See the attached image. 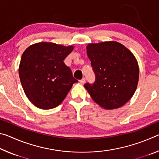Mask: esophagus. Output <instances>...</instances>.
<instances>
[{
    "mask_svg": "<svg viewBox=\"0 0 159 159\" xmlns=\"http://www.w3.org/2000/svg\"><path fill=\"white\" fill-rule=\"evenodd\" d=\"M79 81L80 83H81V84H84V83H85V78H83V79H82L81 80H80Z\"/></svg>",
    "mask_w": 159,
    "mask_h": 159,
    "instance_id": "1",
    "label": "esophagus"
}]
</instances>
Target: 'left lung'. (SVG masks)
Listing matches in <instances>:
<instances>
[{
  "mask_svg": "<svg viewBox=\"0 0 159 159\" xmlns=\"http://www.w3.org/2000/svg\"><path fill=\"white\" fill-rule=\"evenodd\" d=\"M87 55L95 74L93 84L84 87L98 105L118 109L133 96L139 80V66L130 50L116 41L89 43Z\"/></svg>",
  "mask_w": 159,
  "mask_h": 159,
  "instance_id": "left-lung-1",
  "label": "left lung"
}]
</instances>
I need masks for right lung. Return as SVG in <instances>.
<instances>
[{"label": "right lung", "mask_w": 159, "mask_h": 159, "mask_svg": "<svg viewBox=\"0 0 159 159\" xmlns=\"http://www.w3.org/2000/svg\"><path fill=\"white\" fill-rule=\"evenodd\" d=\"M74 48L73 45L41 42L23 52L19 75L25 95L34 106L41 109L55 108L78 82L63 61Z\"/></svg>", "instance_id": "1"}]
</instances>
